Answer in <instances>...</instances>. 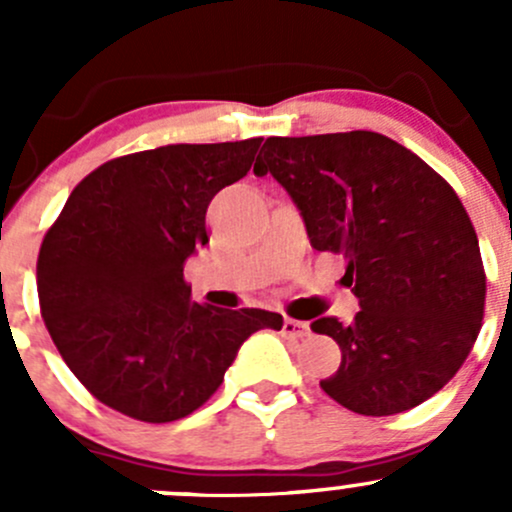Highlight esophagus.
<instances>
[{
  "label": "esophagus",
  "mask_w": 512,
  "mask_h": 512,
  "mask_svg": "<svg viewBox=\"0 0 512 512\" xmlns=\"http://www.w3.org/2000/svg\"><path fill=\"white\" fill-rule=\"evenodd\" d=\"M282 334H285L287 339H302V337H307V334H309V324L299 322V319L287 317L285 324H282Z\"/></svg>",
  "instance_id": "obj_1"
}]
</instances>
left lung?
I'll return each mask as SVG.
<instances>
[{"label": "left lung", "instance_id": "obj_1", "mask_svg": "<svg viewBox=\"0 0 512 512\" xmlns=\"http://www.w3.org/2000/svg\"><path fill=\"white\" fill-rule=\"evenodd\" d=\"M255 175L292 195L319 252L347 260L352 324L312 322L342 349L324 394L361 416L431 399L476 344L485 270L476 227L443 175L374 131L267 138Z\"/></svg>", "mask_w": 512, "mask_h": 512}]
</instances>
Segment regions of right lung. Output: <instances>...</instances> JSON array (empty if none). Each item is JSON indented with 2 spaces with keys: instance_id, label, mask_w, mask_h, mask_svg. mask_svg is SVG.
<instances>
[{
  "instance_id": "obj_1",
  "label": "right lung",
  "mask_w": 512,
  "mask_h": 512,
  "mask_svg": "<svg viewBox=\"0 0 512 512\" xmlns=\"http://www.w3.org/2000/svg\"><path fill=\"white\" fill-rule=\"evenodd\" d=\"M262 138L175 143L91 170L46 230L36 260L39 307L76 379L108 409L170 423L225 379L237 349L282 314L190 297L183 262L208 242L205 213L245 178Z\"/></svg>"
}]
</instances>
